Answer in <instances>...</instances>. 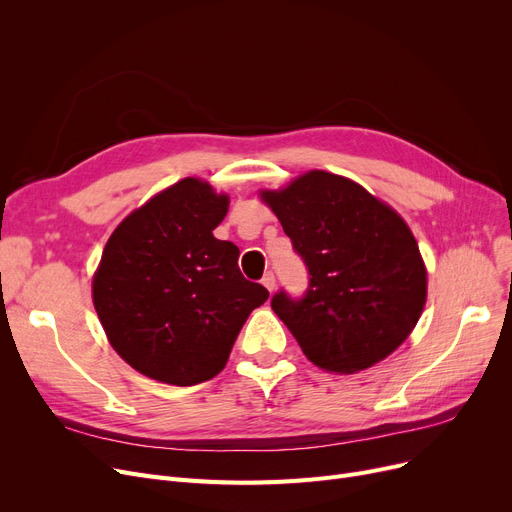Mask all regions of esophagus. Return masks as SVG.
<instances>
[{
    "label": "esophagus",
    "instance_id": "obj_1",
    "mask_svg": "<svg viewBox=\"0 0 512 512\" xmlns=\"http://www.w3.org/2000/svg\"><path fill=\"white\" fill-rule=\"evenodd\" d=\"M261 284H263L267 290H270V292H274V290H276V276H274L272 272H267V274L263 276Z\"/></svg>",
    "mask_w": 512,
    "mask_h": 512
}]
</instances>
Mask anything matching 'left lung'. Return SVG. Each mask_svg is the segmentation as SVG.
I'll list each match as a JSON object with an SVG mask.
<instances>
[{"label": "left lung", "mask_w": 512, "mask_h": 512, "mask_svg": "<svg viewBox=\"0 0 512 512\" xmlns=\"http://www.w3.org/2000/svg\"><path fill=\"white\" fill-rule=\"evenodd\" d=\"M309 270L301 299L276 292L272 309L307 359L328 371L367 369L409 338L427 272L407 222L353 180L311 170L261 191Z\"/></svg>", "instance_id": "1"}]
</instances>
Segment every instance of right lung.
<instances>
[{
  "instance_id": "right-lung-1",
  "label": "right lung",
  "mask_w": 512,
  "mask_h": 512,
  "mask_svg": "<svg viewBox=\"0 0 512 512\" xmlns=\"http://www.w3.org/2000/svg\"><path fill=\"white\" fill-rule=\"evenodd\" d=\"M228 195L182 178L114 230L93 276V305L114 351L164 384L218 375L253 309L270 297L238 270V247L213 230Z\"/></svg>"
}]
</instances>
